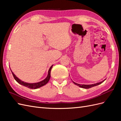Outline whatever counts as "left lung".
<instances>
[{
  "label": "left lung",
  "mask_w": 121,
  "mask_h": 121,
  "mask_svg": "<svg viewBox=\"0 0 121 121\" xmlns=\"http://www.w3.org/2000/svg\"><path fill=\"white\" fill-rule=\"evenodd\" d=\"M105 79L103 80L102 81L100 82L96 83L93 84H90V85H85V84H78V83H76L74 82V81H73V82L75 84V85L78 86L80 87H81V88H85V89H89V88H91L92 87L99 85V84H101L102 82H104L105 81Z\"/></svg>",
  "instance_id": "left-lung-1"
}]
</instances>
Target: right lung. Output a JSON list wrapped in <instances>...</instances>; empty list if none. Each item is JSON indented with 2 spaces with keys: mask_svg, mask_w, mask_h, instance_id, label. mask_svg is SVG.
Listing matches in <instances>:
<instances>
[{
  "mask_svg": "<svg viewBox=\"0 0 121 121\" xmlns=\"http://www.w3.org/2000/svg\"><path fill=\"white\" fill-rule=\"evenodd\" d=\"M53 65H52V66H51L49 69V70L48 71V74H47V76L43 80L41 81H40L39 82H37V83H27L25 82L24 81H22L21 80H20L19 78H18L14 74V73L13 72V71H12V69L10 68L11 72H12L13 75V77L14 78V79L16 80V81L18 83H19L21 85H23L24 86H25L26 87L29 88L30 89H37L41 87L44 85H45V84H46L48 82L49 80L50 79V71L51 69H52V67H53Z\"/></svg>",
  "mask_w": 121,
  "mask_h": 121,
  "instance_id": "obj_1",
  "label": "right lung"
}]
</instances>
